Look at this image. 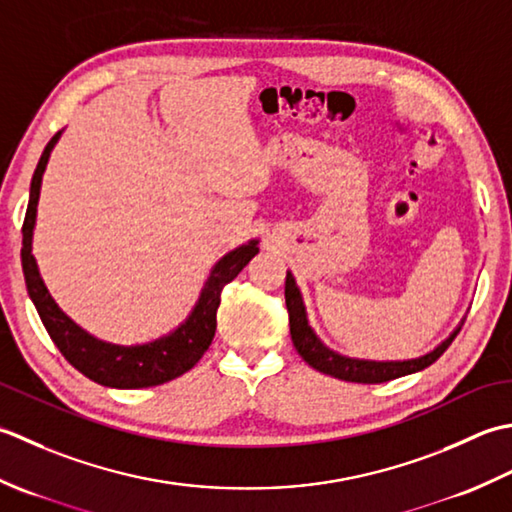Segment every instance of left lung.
Instances as JSON below:
<instances>
[{
	"instance_id": "left-lung-1",
	"label": "left lung",
	"mask_w": 512,
	"mask_h": 512,
	"mask_svg": "<svg viewBox=\"0 0 512 512\" xmlns=\"http://www.w3.org/2000/svg\"><path fill=\"white\" fill-rule=\"evenodd\" d=\"M285 302H287V314H289L291 342H294V347L300 353V358L305 360L309 367H314L316 371L333 375V378L344 380V382L380 384V382L402 378V375L422 371L426 367H431V364L442 356V353L448 349V344H451L453 338L457 336V331H455L453 336L444 340L435 351L426 353V356L415 358V360H404V362L351 360V358L338 356V353L327 349L325 344L316 338V333L311 331L307 316H305V307H302L300 291H298V287L294 283V276L291 274H287V280H285Z\"/></svg>"
}]
</instances>
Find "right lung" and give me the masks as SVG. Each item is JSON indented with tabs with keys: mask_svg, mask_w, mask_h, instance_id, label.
I'll return each mask as SVG.
<instances>
[{
	"mask_svg": "<svg viewBox=\"0 0 512 512\" xmlns=\"http://www.w3.org/2000/svg\"><path fill=\"white\" fill-rule=\"evenodd\" d=\"M57 139L59 132L48 141L44 152H41V159L33 174V183H30V201L22 225V267L26 287L30 298L35 302L41 322H44L48 336L57 344L61 356H64L72 367L86 375L92 382L103 384V387L143 389L179 378L185 371H190L194 364L203 358V353L210 349L216 331V311L218 305H221V291L229 280H234L241 274V269L258 254L256 241L238 247L225 258L218 260L210 280L205 283L201 298H198V305L194 307L192 316L185 320V325L170 333V336L148 344H139V347H119V344L101 342L88 336V333L79 329L75 322L55 305V300L50 298L44 280H41L37 271L35 258L30 254L41 174L46 170L50 150L52 145L57 143Z\"/></svg>",
	"mask_w": 512,
	"mask_h": 512,
	"instance_id": "add662e5",
	"label": "right lung"
}]
</instances>
